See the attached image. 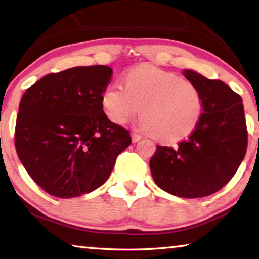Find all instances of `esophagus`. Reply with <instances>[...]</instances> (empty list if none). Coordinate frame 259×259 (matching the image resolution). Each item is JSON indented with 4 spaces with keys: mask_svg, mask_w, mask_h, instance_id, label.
<instances>
[{
    "mask_svg": "<svg viewBox=\"0 0 259 259\" xmlns=\"http://www.w3.org/2000/svg\"><path fill=\"white\" fill-rule=\"evenodd\" d=\"M131 138H133V142L134 143H136V142H138L139 139L142 138V135H139V134H137V133H131Z\"/></svg>",
    "mask_w": 259,
    "mask_h": 259,
    "instance_id": "esophagus-1",
    "label": "esophagus"
}]
</instances>
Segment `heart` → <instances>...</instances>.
I'll list each match as a JSON object with an SVG mask.
<instances>
[{
  "mask_svg": "<svg viewBox=\"0 0 259 259\" xmlns=\"http://www.w3.org/2000/svg\"><path fill=\"white\" fill-rule=\"evenodd\" d=\"M101 105L116 124H124L142 107L139 126L162 142L189 136L203 113L202 94L194 83L151 64L129 70L124 85L109 84L101 96Z\"/></svg>",
  "mask_w": 259,
  "mask_h": 259,
  "instance_id": "1",
  "label": "heart"
}]
</instances>
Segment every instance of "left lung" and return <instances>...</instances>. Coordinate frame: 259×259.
<instances>
[{"label": "left lung", "instance_id": "1", "mask_svg": "<svg viewBox=\"0 0 259 259\" xmlns=\"http://www.w3.org/2000/svg\"><path fill=\"white\" fill-rule=\"evenodd\" d=\"M183 75L202 94V116L176 147L157 145L150 169L162 190L199 198L219 191L239 169L247 152L248 130L240 94L196 71L184 70Z\"/></svg>", "mask_w": 259, "mask_h": 259}]
</instances>
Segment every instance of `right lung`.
I'll list each match as a JSON object with an SVG mask.
<instances>
[{
	"mask_svg": "<svg viewBox=\"0 0 259 259\" xmlns=\"http://www.w3.org/2000/svg\"><path fill=\"white\" fill-rule=\"evenodd\" d=\"M113 70L106 65L49 73L20 100L15 128L18 158L49 195L72 198L106 182L129 130L108 120L101 96Z\"/></svg>",
	"mask_w": 259,
	"mask_h": 259,
	"instance_id": "add662e5",
	"label": "right lung"
}]
</instances>
